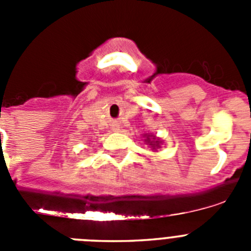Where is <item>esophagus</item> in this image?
<instances>
[{"label": "esophagus", "instance_id": "esophagus-1", "mask_svg": "<svg viewBox=\"0 0 251 251\" xmlns=\"http://www.w3.org/2000/svg\"><path fill=\"white\" fill-rule=\"evenodd\" d=\"M119 128H121V127H119V126H114V128H113V130H114V132H118Z\"/></svg>", "mask_w": 251, "mask_h": 251}]
</instances>
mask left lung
Instances as JSON below:
<instances>
[{"mask_svg": "<svg viewBox=\"0 0 251 251\" xmlns=\"http://www.w3.org/2000/svg\"><path fill=\"white\" fill-rule=\"evenodd\" d=\"M145 137H146L145 142L147 143L148 146H151V148H152L153 151H156L157 148L161 147L162 142L159 141L158 138H156V137L153 136V134H145Z\"/></svg>", "mask_w": 251, "mask_h": 251, "instance_id": "1", "label": "left lung"}]
</instances>
